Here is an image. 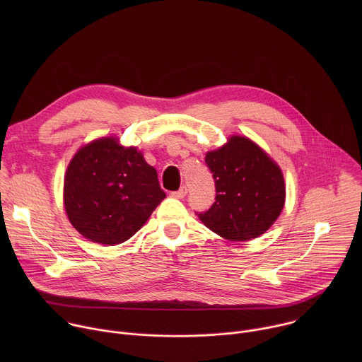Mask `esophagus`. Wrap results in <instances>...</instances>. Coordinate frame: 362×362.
<instances>
[{
  "label": "esophagus",
  "instance_id": "34e87169",
  "mask_svg": "<svg viewBox=\"0 0 362 362\" xmlns=\"http://www.w3.org/2000/svg\"><path fill=\"white\" fill-rule=\"evenodd\" d=\"M186 193H187V187H186V186H182L179 190L172 192V196L176 197V199H183V197L186 196Z\"/></svg>",
  "mask_w": 362,
  "mask_h": 362
}]
</instances>
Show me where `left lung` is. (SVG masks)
I'll use <instances>...</instances> for the list:
<instances>
[{"mask_svg": "<svg viewBox=\"0 0 362 362\" xmlns=\"http://www.w3.org/2000/svg\"><path fill=\"white\" fill-rule=\"evenodd\" d=\"M216 187L215 203L196 212L212 232L228 240L262 235L278 219L285 203V183L278 165L246 137L233 136L204 159Z\"/></svg>", "mask_w": 362, "mask_h": 362, "instance_id": "8db88e82", "label": "left lung"}]
</instances>
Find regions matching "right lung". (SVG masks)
Here are the masks:
<instances>
[{
    "instance_id": "add662e5",
    "label": "right lung",
    "mask_w": 362,
    "mask_h": 362,
    "mask_svg": "<svg viewBox=\"0 0 362 362\" xmlns=\"http://www.w3.org/2000/svg\"><path fill=\"white\" fill-rule=\"evenodd\" d=\"M166 197L158 172L136 147L103 137L81 147L67 168L64 206L87 239L117 245L130 239Z\"/></svg>"
}]
</instances>
